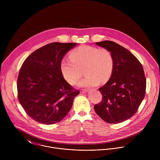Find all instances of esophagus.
I'll list each match as a JSON object with an SVG mask.
<instances>
[{"instance_id": "1", "label": "esophagus", "mask_w": 160, "mask_h": 160, "mask_svg": "<svg viewBox=\"0 0 160 160\" xmlns=\"http://www.w3.org/2000/svg\"><path fill=\"white\" fill-rule=\"evenodd\" d=\"M88 92V89H81V91H80V92L81 93H86V92Z\"/></svg>"}]
</instances>
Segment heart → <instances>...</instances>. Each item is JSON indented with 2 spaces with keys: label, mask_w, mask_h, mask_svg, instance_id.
I'll use <instances>...</instances> for the list:
<instances>
[{
  "label": "heart",
  "mask_w": 160,
  "mask_h": 160,
  "mask_svg": "<svg viewBox=\"0 0 160 160\" xmlns=\"http://www.w3.org/2000/svg\"><path fill=\"white\" fill-rule=\"evenodd\" d=\"M114 58L107 49L80 46L69 55V58H63L60 63V71L65 79L71 84H75L84 69L86 75L78 83L79 87H92L100 82L108 81L113 71Z\"/></svg>",
  "instance_id": "obj_1"
}]
</instances>
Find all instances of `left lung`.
Returning <instances> with one entry per match:
<instances>
[{
  "label": "left lung",
  "instance_id": "left-lung-1",
  "mask_svg": "<svg viewBox=\"0 0 160 160\" xmlns=\"http://www.w3.org/2000/svg\"><path fill=\"white\" fill-rule=\"evenodd\" d=\"M95 44L111 52L114 68L108 81L98 89L102 101L94 106V110L108 123L122 122L134 115L144 98L146 79L143 69L129 50L116 42L105 41Z\"/></svg>",
  "mask_w": 160,
  "mask_h": 160
}]
</instances>
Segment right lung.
<instances>
[{
    "label": "right lung",
    "instance_id": "right-lung-1",
    "mask_svg": "<svg viewBox=\"0 0 160 160\" xmlns=\"http://www.w3.org/2000/svg\"><path fill=\"white\" fill-rule=\"evenodd\" d=\"M77 43L53 42L30 54L20 70L17 90L23 109L34 121L50 125L68 114L79 91L67 82L60 63Z\"/></svg>",
    "mask_w": 160,
    "mask_h": 160
}]
</instances>
